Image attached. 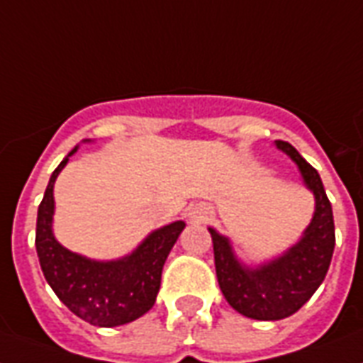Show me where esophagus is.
Returning a JSON list of instances; mask_svg holds the SVG:
<instances>
[{"instance_id":"34e87169","label":"esophagus","mask_w":363,"mask_h":363,"mask_svg":"<svg viewBox=\"0 0 363 363\" xmlns=\"http://www.w3.org/2000/svg\"><path fill=\"white\" fill-rule=\"evenodd\" d=\"M191 218H195V220L199 221H204L208 220V212L204 210V208H195V210L191 212Z\"/></svg>"}]
</instances>
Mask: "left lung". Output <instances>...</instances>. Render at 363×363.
<instances>
[{
  "label": "left lung",
  "instance_id": "obj_1",
  "mask_svg": "<svg viewBox=\"0 0 363 363\" xmlns=\"http://www.w3.org/2000/svg\"><path fill=\"white\" fill-rule=\"evenodd\" d=\"M274 143L297 162L303 182L316 199L314 218L301 240L282 257L248 269L235 257L229 240L210 229L221 291L235 311L254 320H282L297 313L324 282L335 248L333 212L320 174L291 143L282 140Z\"/></svg>",
  "mask_w": 363,
  "mask_h": 363
}]
</instances>
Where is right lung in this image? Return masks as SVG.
I'll use <instances>...</instances> for the list:
<instances>
[{"mask_svg":"<svg viewBox=\"0 0 363 363\" xmlns=\"http://www.w3.org/2000/svg\"><path fill=\"white\" fill-rule=\"evenodd\" d=\"M75 147L69 155H74ZM67 155V157H69ZM67 157L56 167L38 210L35 248L41 271L58 299L75 316L98 328H113L140 318L153 305L161 288L162 265L184 231V221L157 229L136 252L119 261H92L69 252L52 237L56 176Z\"/></svg>","mask_w":363,"mask_h":363,"instance_id":"1","label":"right lung"}]
</instances>
